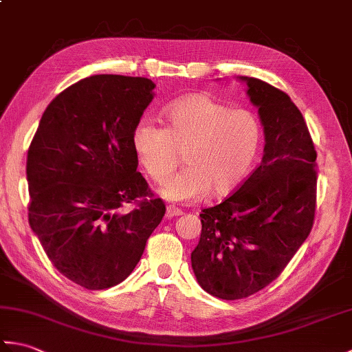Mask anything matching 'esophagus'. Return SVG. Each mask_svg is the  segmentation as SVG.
I'll list each match as a JSON object with an SVG mask.
<instances>
[{"label": "esophagus", "mask_w": 352, "mask_h": 352, "mask_svg": "<svg viewBox=\"0 0 352 352\" xmlns=\"http://www.w3.org/2000/svg\"><path fill=\"white\" fill-rule=\"evenodd\" d=\"M182 214H183V212L178 207H175V206L166 207V218L168 219H172V218H175V216H182Z\"/></svg>", "instance_id": "esophagus-1"}]
</instances>
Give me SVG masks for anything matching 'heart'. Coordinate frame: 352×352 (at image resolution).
I'll list each match as a JSON object with an SVG mask.
<instances>
[{
    "instance_id": "b5f03b06",
    "label": "heart",
    "mask_w": 352,
    "mask_h": 352,
    "mask_svg": "<svg viewBox=\"0 0 352 352\" xmlns=\"http://www.w3.org/2000/svg\"><path fill=\"white\" fill-rule=\"evenodd\" d=\"M164 126L144 119L133 146L146 174L163 182L180 162L186 168L168 178L159 193L174 203L198 201L212 193L227 197L248 175L260 145L257 118L230 109L207 94H193L164 109Z\"/></svg>"
}]
</instances>
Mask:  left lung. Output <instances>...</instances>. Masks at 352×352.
<instances>
[{
  "instance_id": "1",
  "label": "left lung",
  "mask_w": 352,
  "mask_h": 352,
  "mask_svg": "<svg viewBox=\"0 0 352 352\" xmlns=\"http://www.w3.org/2000/svg\"><path fill=\"white\" fill-rule=\"evenodd\" d=\"M265 134L263 159L223 203L204 208L190 254L197 281L221 300L266 287L310 234L316 204V151L290 96L258 78L237 77Z\"/></svg>"
}]
</instances>
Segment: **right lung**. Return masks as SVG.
Instances as JSON below:
<instances>
[{
	"label": "right lung",
	"instance_id": "1",
	"mask_svg": "<svg viewBox=\"0 0 352 352\" xmlns=\"http://www.w3.org/2000/svg\"><path fill=\"white\" fill-rule=\"evenodd\" d=\"M154 87L110 74L80 80L50 102L28 148L30 227L57 271L89 290L133 272L166 212L133 146Z\"/></svg>",
	"mask_w": 352,
	"mask_h": 352
}]
</instances>
